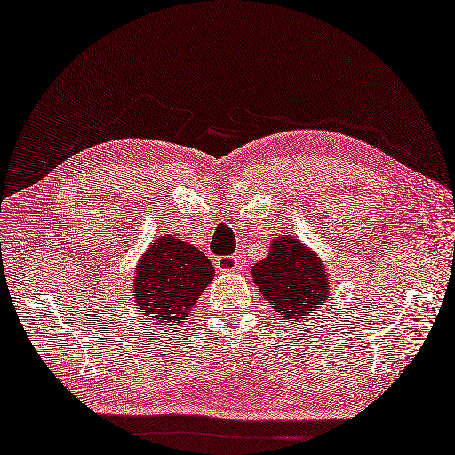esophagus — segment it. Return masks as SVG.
<instances>
[{"mask_svg":"<svg viewBox=\"0 0 455 455\" xmlns=\"http://www.w3.org/2000/svg\"><path fill=\"white\" fill-rule=\"evenodd\" d=\"M242 258L240 255H223V258L217 259L219 271L223 273H232V271H240L242 269Z\"/></svg>","mask_w":455,"mask_h":455,"instance_id":"34e87169","label":"esophagus"}]
</instances>
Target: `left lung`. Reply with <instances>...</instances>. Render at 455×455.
Here are the masks:
<instances>
[{
	"mask_svg": "<svg viewBox=\"0 0 455 455\" xmlns=\"http://www.w3.org/2000/svg\"><path fill=\"white\" fill-rule=\"evenodd\" d=\"M255 286L276 315L288 321L313 317L329 298V273L304 242L278 236L269 255L251 267Z\"/></svg>",
	"mask_w": 455,
	"mask_h": 455,
	"instance_id": "8db88e82",
	"label": "left lung"
}]
</instances>
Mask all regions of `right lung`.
Masks as SVG:
<instances>
[{
	"mask_svg": "<svg viewBox=\"0 0 455 455\" xmlns=\"http://www.w3.org/2000/svg\"><path fill=\"white\" fill-rule=\"evenodd\" d=\"M215 267L205 253L174 236H159L136 265L132 296L144 317L180 324L213 281Z\"/></svg>",
	"mask_w": 455,
	"mask_h": 455,
	"instance_id": "add662e5",
	"label": "right lung"
}]
</instances>
